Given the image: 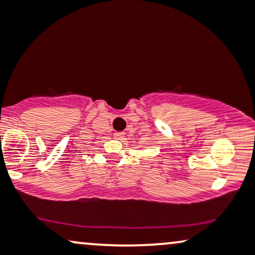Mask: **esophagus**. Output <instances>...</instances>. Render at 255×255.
<instances>
[{"instance_id": "1", "label": "esophagus", "mask_w": 255, "mask_h": 255, "mask_svg": "<svg viewBox=\"0 0 255 255\" xmlns=\"http://www.w3.org/2000/svg\"><path fill=\"white\" fill-rule=\"evenodd\" d=\"M114 136H115L118 140H124L125 139V133H124V131H118V133L114 134Z\"/></svg>"}]
</instances>
